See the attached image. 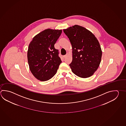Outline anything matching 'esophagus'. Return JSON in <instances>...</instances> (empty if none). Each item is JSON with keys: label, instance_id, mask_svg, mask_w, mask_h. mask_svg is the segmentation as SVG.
<instances>
[{"label": "esophagus", "instance_id": "34e87169", "mask_svg": "<svg viewBox=\"0 0 126 126\" xmlns=\"http://www.w3.org/2000/svg\"><path fill=\"white\" fill-rule=\"evenodd\" d=\"M68 56V53H67L64 56H63V57H64V58H66Z\"/></svg>", "mask_w": 126, "mask_h": 126}]
</instances>
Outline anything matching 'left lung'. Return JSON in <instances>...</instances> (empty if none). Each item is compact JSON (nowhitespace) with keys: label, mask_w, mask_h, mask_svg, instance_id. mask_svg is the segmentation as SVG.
I'll list each match as a JSON object with an SVG mask.
<instances>
[{"label":"left lung","mask_w":126,"mask_h":126,"mask_svg":"<svg viewBox=\"0 0 126 126\" xmlns=\"http://www.w3.org/2000/svg\"><path fill=\"white\" fill-rule=\"evenodd\" d=\"M72 46L73 60L69 66L77 76L87 78L99 66L102 51L99 43L91 32L75 25L63 30Z\"/></svg>","instance_id":"1"}]
</instances>
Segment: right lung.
<instances>
[{
    "instance_id": "1",
    "label": "right lung",
    "mask_w": 126,
    "mask_h": 126,
    "mask_svg": "<svg viewBox=\"0 0 126 126\" xmlns=\"http://www.w3.org/2000/svg\"><path fill=\"white\" fill-rule=\"evenodd\" d=\"M62 32V30L45 29L35 36L29 45V69L39 80L47 81L57 73L62 61L54 45Z\"/></svg>"
}]
</instances>
